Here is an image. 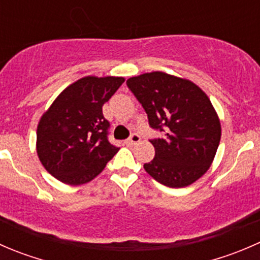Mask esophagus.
<instances>
[{"mask_svg":"<svg viewBox=\"0 0 260 260\" xmlns=\"http://www.w3.org/2000/svg\"><path fill=\"white\" fill-rule=\"evenodd\" d=\"M140 141H141L140 135H137V133H132L131 137L125 141V143H127V145H136V143H138Z\"/></svg>","mask_w":260,"mask_h":260,"instance_id":"34e87169","label":"esophagus"}]
</instances>
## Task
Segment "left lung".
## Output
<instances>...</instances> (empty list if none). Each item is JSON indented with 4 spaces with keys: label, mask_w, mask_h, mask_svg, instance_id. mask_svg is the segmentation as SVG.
Returning <instances> with one entry per match:
<instances>
[{
    "label": "left lung",
    "mask_w": 260,
    "mask_h": 260,
    "mask_svg": "<svg viewBox=\"0 0 260 260\" xmlns=\"http://www.w3.org/2000/svg\"><path fill=\"white\" fill-rule=\"evenodd\" d=\"M127 86L142 104L152 129L154 158L145 170L169 187H185L209 170L221 137L210 99L190 80L153 72L129 78Z\"/></svg>",
    "instance_id": "left-lung-1"
}]
</instances>
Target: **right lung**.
<instances>
[{
	"instance_id": "right-lung-1",
	"label": "right lung",
	"mask_w": 260,
	"mask_h": 260,
	"mask_svg": "<svg viewBox=\"0 0 260 260\" xmlns=\"http://www.w3.org/2000/svg\"><path fill=\"white\" fill-rule=\"evenodd\" d=\"M123 78L85 77L55 99L38 125V156L46 171L68 185H83L98 176L119 151L108 140L111 123L103 104Z\"/></svg>"
}]
</instances>
